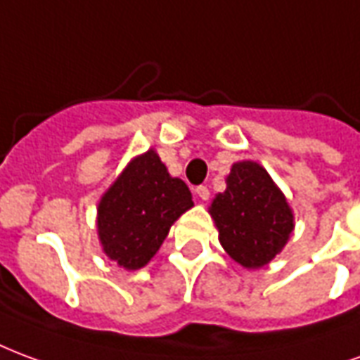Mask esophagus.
<instances>
[{
    "label": "esophagus",
    "instance_id": "obj_1",
    "mask_svg": "<svg viewBox=\"0 0 360 360\" xmlns=\"http://www.w3.org/2000/svg\"><path fill=\"white\" fill-rule=\"evenodd\" d=\"M195 195H198L201 201H207V199H209V195H211V191H209V188H207V186H198V188H195Z\"/></svg>",
    "mask_w": 360,
    "mask_h": 360
}]
</instances>
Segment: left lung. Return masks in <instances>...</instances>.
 <instances>
[{
  "label": "left lung",
  "instance_id": "left-lung-1",
  "mask_svg": "<svg viewBox=\"0 0 360 360\" xmlns=\"http://www.w3.org/2000/svg\"><path fill=\"white\" fill-rule=\"evenodd\" d=\"M211 217L224 251L245 269L269 264L295 226L284 193L253 161L234 162L226 190L212 199Z\"/></svg>",
  "mask_w": 360,
  "mask_h": 360
}]
</instances>
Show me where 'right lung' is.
Here are the masks:
<instances>
[{"mask_svg": "<svg viewBox=\"0 0 360 360\" xmlns=\"http://www.w3.org/2000/svg\"><path fill=\"white\" fill-rule=\"evenodd\" d=\"M191 207L190 188L170 176L153 149L138 155L97 205L103 253L126 270L146 266L174 220Z\"/></svg>", "mask_w": 360, "mask_h": 360, "instance_id": "1", "label": "right lung"}]
</instances>
